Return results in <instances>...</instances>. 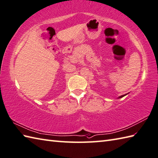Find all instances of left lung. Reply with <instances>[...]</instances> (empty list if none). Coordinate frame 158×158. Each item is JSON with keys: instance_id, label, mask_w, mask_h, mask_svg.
I'll return each instance as SVG.
<instances>
[{"instance_id": "8db88e82", "label": "left lung", "mask_w": 158, "mask_h": 158, "mask_svg": "<svg viewBox=\"0 0 158 158\" xmlns=\"http://www.w3.org/2000/svg\"><path fill=\"white\" fill-rule=\"evenodd\" d=\"M126 95H127V94H124V95H122V96H119L118 98H122V97H123V96H125Z\"/></svg>"}]
</instances>
